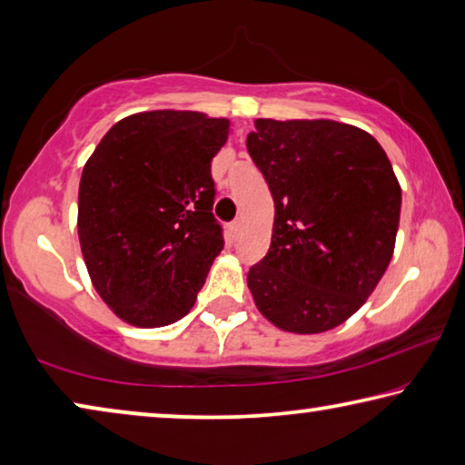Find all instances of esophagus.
<instances>
[{
  "label": "esophagus",
  "instance_id": "34e87169",
  "mask_svg": "<svg viewBox=\"0 0 465 465\" xmlns=\"http://www.w3.org/2000/svg\"><path fill=\"white\" fill-rule=\"evenodd\" d=\"M242 230H243L242 219H235V222H232V223H230V238H232V240H238V238H240V233H242Z\"/></svg>",
  "mask_w": 465,
  "mask_h": 465
}]
</instances>
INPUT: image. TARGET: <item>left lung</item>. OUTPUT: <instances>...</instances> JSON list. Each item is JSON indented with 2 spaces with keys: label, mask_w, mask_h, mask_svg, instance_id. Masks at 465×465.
<instances>
[{
  "label": "left lung",
  "mask_w": 465,
  "mask_h": 465,
  "mask_svg": "<svg viewBox=\"0 0 465 465\" xmlns=\"http://www.w3.org/2000/svg\"><path fill=\"white\" fill-rule=\"evenodd\" d=\"M246 139L274 201L271 248L248 272L262 316L295 334L341 326L391 261L402 191L377 141L352 124L258 119Z\"/></svg>",
  "instance_id": "left-lung-1"
}]
</instances>
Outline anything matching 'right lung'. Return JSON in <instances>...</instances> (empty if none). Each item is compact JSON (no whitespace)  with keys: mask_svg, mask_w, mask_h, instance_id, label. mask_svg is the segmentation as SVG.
Listing matches in <instances>:
<instances>
[{"mask_svg":"<svg viewBox=\"0 0 465 465\" xmlns=\"http://www.w3.org/2000/svg\"><path fill=\"white\" fill-rule=\"evenodd\" d=\"M227 135V119L149 110L116 123L85 162L82 254L94 289L131 326L184 318L223 250L211 160Z\"/></svg>","mask_w":465,"mask_h":465,"instance_id":"right-lung-1","label":"right lung"}]
</instances>
